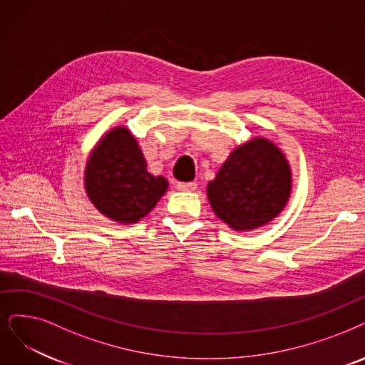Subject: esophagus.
<instances>
[{
	"label": "esophagus",
	"instance_id": "obj_1",
	"mask_svg": "<svg viewBox=\"0 0 365 365\" xmlns=\"http://www.w3.org/2000/svg\"><path fill=\"white\" fill-rule=\"evenodd\" d=\"M177 188L181 192H195L197 188V184L195 181H192V182H178Z\"/></svg>",
	"mask_w": 365,
	"mask_h": 365
}]
</instances>
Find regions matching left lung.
<instances>
[{
  "label": "left lung",
  "mask_w": 365,
  "mask_h": 365,
  "mask_svg": "<svg viewBox=\"0 0 365 365\" xmlns=\"http://www.w3.org/2000/svg\"><path fill=\"white\" fill-rule=\"evenodd\" d=\"M292 173L284 154L272 142L256 138L235 148L207 195L218 218L233 230L264 226L279 215L289 200Z\"/></svg>",
  "instance_id": "1"
}]
</instances>
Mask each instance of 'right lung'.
Returning <instances> with one entry per match:
<instances>
[{"mask_svg":"<svg viewBox=\"0 0 365 365\" xmlns=\"http://www.w3.org/2000/svg\"><path fill=\"white\" fill-rule=\"evenodd\" d=\"M85 190L96 208L118 223H136L166 190L168 181L147 170L136 139L115 127L93 150L85 169Z\"/></svg>","mask_w":365,"mask_h":365,"instance_id":"right-lung-1","label":"right lung"}]
</instances>
